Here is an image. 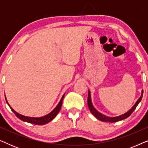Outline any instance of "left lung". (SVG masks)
I'll use <instances>...</instances> for the list:
<instances>
[{
	"label": "left lung",
	"instance_id": "1",
	"mask_svg": "<svg viewBox=\"0 0 148 148\" xmlns=\"http://www.w3.org/2000/svg\"><path fill=\"white\" fill-rule=\"evenodd\" d=\"M143 93V92L142 90V91H141V96L139 97V98L137 100V102H135L134 106H133L132 108L130 109V110H129V111H127V112H125V114L119 115V116H114V117L107 116H106V115L103 114H102V113H100V112H98V111L94 108V106H93L92 102V98H91V94H90V90H88V105L89 108H90V112H92V114L94 115V116L96 117V119H98V120H100L101 121H103V122H109V123L118 122V121H122V120H123V119H127V117H129L131 114H132V112H133V111H134L135 109L136 108L137 105H138L139 103L141 102V99H142Z\"/></svg>",
	"mask_w": 148,
	"mask_h": 148
}]
</instances>
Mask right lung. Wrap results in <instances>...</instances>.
<instances>
[{
	"label": "right lung",
	"instance_id": "add662e5",
	"mask_svg": "<svg viewBox=\"0 0 148 148\" xmlns=\"http://www.w3.org/2000/svg\"><path fill=\"white\" fill-rule=\"evenodd\" d=\"M64 94H65V93H64V94H63V96H62V98H61V99H60L59 103H58V104H57V106H56L55 108H54L53 110H52L51 112L49 113V114H46V115H45V116H41V117L26 116H23V115L19 114V113L16 112V111L14 110V109L12 108L11 106H10L9 104L7 102L6 97H5V99H6V101H7V104L9 105V106L10 107V108H11V110L14 112V114L16 115V116H17V118H19L20 120L23 121H24V122L32 123V124H34V125H42L47 124V123L50 122V121L53 120V119L56 117V115L58 114V113L59 112L60 108H61L62 104V100H63Z\"/></svg>",
	"mask_w": 148,
	"mask_h": 148
}]
</instances>
